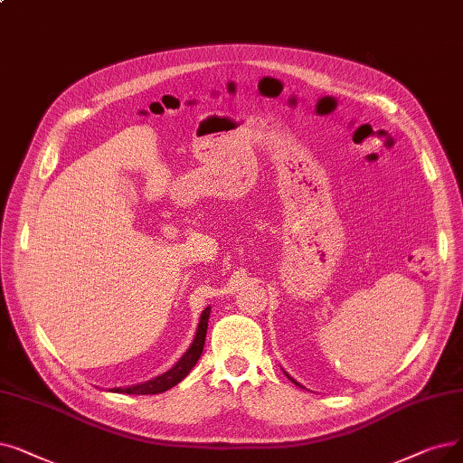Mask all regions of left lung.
Returning <instances> with one entry per match:
<instances>
[{
    "label": "left lung",
    "instance_id": "left-lung-1",
    "mask_svg": "<svg viewBox=\"0 0 463 463\" xmlns=\"http://www.w3.org/2000/svg\"><path fill=\"white\" fill-rule=\"evenodd\" d=\"M284 373H286V371H284ZM286 376H288V378H289V380H291V382H293V384H297V386H300V384H298V382H297V380H295V378H291V376H289V374H288V373H286ZM300 388H303V386H300Z\"/></svg>",
    "mask_w": 463,
    "mask_h": 463
}]
</instances>
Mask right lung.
I'll return each mask as SVG.
<instances>
[{"mask_svg": "<svg viewBox=\"0 0 463 463\" xmlns=\"http://www.w3.org/2000/svg\"><path fill=\"white\" fill-rule=\"evenodd\" d=\"M210 312H212V307H206L203 310V314H200L196 333H194L191 346L187 348V352L182 357H179V361L170 371L158 374V376H155L147 382H142V384H134V386H128V388H113L109 392L134 393V395H155V393H163V392L174 388L175 384H179V382H182L191 373V369L196 365V361L200 359V355H203Z\"/></svg>", "mask_w": 463, "mask_h": 463, "instance_id": "right-lung-1", "label": "right lung"}]
</instances>
